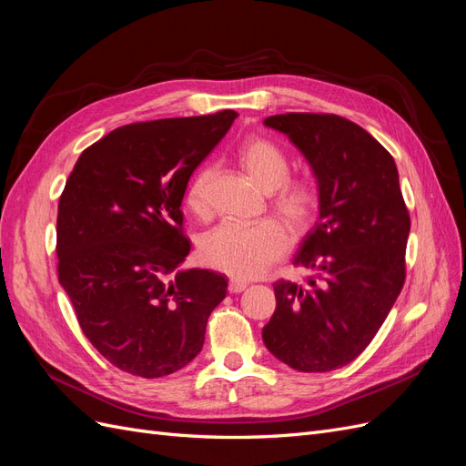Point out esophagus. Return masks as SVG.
<instances>
[{"label": "esophagus", "instance_id": "34e87169", "mask_svg": "<svg viewBox=\"0 0 466 466\" xmlns=\"http://www.w3.org/2000/svg\"><path fill=\"white\" fill-rule=\"evenodd\" d=\"M247 288H248V281L243 279V278H231V279H229V286H228V289H229L231 293H241V291H245Z\"/></svg>", "mask_w": 466, "mask_h": 466}]
</instances>
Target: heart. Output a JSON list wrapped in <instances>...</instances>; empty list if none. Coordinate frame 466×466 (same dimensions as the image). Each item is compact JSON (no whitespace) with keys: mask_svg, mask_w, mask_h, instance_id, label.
Returning a JSON list of instances; mask_svg holds the SVG:
<instances>
[{"mask_svg":"<svg viewBox=\"0 0 466 466\" xmlns=\"http://www.w3.org/2000/svg\"><path fill=\"white\" fill-rule=\"evenodd\" d=\"M238 159L255 185L270 194L274 214L293 233L305 231L311 225L319 196L307 178H289L291 163L288 153L268 137H248L238 149ZM214 168L204 165L190 178L185 204L190 214L206 216L208 188ZM288 235L276 221H260L248 228L221 223L204 233L198 241V255L204 264L231 276H257L284 255Z\"/></svg>","mask_w":466,"mask_h":466,"instance_id":"1","label":"heart"}]
</instances>
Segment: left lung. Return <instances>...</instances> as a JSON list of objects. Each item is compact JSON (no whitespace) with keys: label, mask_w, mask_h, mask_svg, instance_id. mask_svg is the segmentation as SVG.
Wrapping results in <instances>:
<instances>
[{"label":"left lung","mask_w":466,"mask_h":466,"mask_svg":"<svg viewBox=\"0 0 466 466\" xmlns=\"http://www.w3.org/2000/svg\"><path fill=\"white\" fill-rule=\"evenodd\" d=\"M264 126L289 137L317 178L319 218L293 264L307 284H274L262 329L272 354L303 373L340 370L370 346L404 286L410 216L392 155L336 115L288 112Z\"/></svg>","instance_id":"left-lung-1"}]
</instances>
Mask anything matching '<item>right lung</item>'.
<instances>
[{
    "mask_svg": "<svg viewBox=\"0 0 466 466\" xmlns=\"http://www.w3.org/2000/svg\"><path fill=\"white\" fill-rule=\"evenodd\" d=\"M235 110L136 122L79 155L58 204V278L79 327L115 368L171 375L200 354L228 278L180 268L188 180Z\"/></svg>",
    "mask_w": 466,
    "mask_h": 466,
    "instance_id": "1",
    "label": "right lung"
}]
</instances>
